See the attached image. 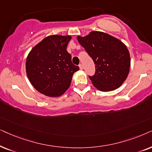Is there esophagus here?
Here are the masks:
<instances>
[{
  "label": "esophagus",
  "instance_id": "obj_1",
  "mask_svg": "<svg viewBox=\"0 0 152 152\" xmlns=\"http://www.w3.org/2000/svg\"><path fill=\"white\" fill-rule=\"evenodd\" d=\"M79 68H80V69H83V64H79Z\"/></svg>",
  "mask_w": 152,
  "mask_h": 152
}]
</instances>
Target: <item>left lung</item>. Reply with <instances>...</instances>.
<instances>
[{
	"mask_svg": "<svg viewBox=\"0 0 152 152\" xmlns=\"http://www.w3.org/2000/svg\"><path fill=\"white\" fill-rule=\"evenodd\" d=\"M77 39L95 64L94 76H89L99 90L108 92L117 89L126 79L131 66L130 54L120 39L99 31H92Z\"/></svg>",
	"mask_w": 152,
	"mask_h": 152,
	"instance_id": "left-lung-1",
	"label": "left lung"
}]
</instances>
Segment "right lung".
Returning <instances> with one entry per match:
<instances>
[{
    "label": "right lung",
    "mask_w": 152,
    "mask_h": 152,
    "mask_svg": "<svg viewBox=\"0 0 152 152\" xmlns=\"http://www.w3.org/2000/svg\"><path fill=\"white\" fill-rule=\"evenodd\" d=\"M70 35H50L34 46L26 59V74L32 86L50 97L61 96L69 88L73 74L79 70L72 62L66 46Z\"/></svg>",
    "instance_id": "add662e5"
}]
</instances>
